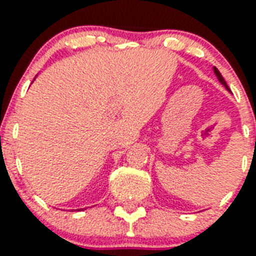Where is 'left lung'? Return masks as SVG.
Segmentation results:
<instances>
[{"label": "left lung", "instance_id": "8db88e82", "mask_svg": "<svg viewBox=\"0 0 256 256\" xmlns=\"http://www.w3.org/2000/svg\"><path fill=\"white\" fill-rule=\"evenodd\" d=\"M214 74H216V76H218V79H219L220 83H222V84H223L224 87H226V88H227L228 91H230L227 83H226V80H224V78H223V76H222V74H220V72H219V70H218V68H216V67H214Z\"/></svg>", "mask_w": 256, "mask_h": 256}]
</instances>
